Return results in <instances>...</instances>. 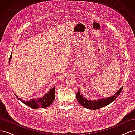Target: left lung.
<instances>
[{
    "label": "left lung",
    "mask_w": 135,
    "mask_h": 135,
    "mask_svg": "<svg viewBox=\"0 0 135 135\" xmlns=\"http://www.w3.org/2000/svg\"><path fill=\"white\" fill-rule=\"evenodd\" d=\"M123 87H122L119 91H118L115 95H113L112 97H108L107 99H100L99 100L97 101H91V100H88L87 99L84 98L82 96V94H81V92L79 91L78 89V91L76 93V99L78 101V103L82 105L83 107L92 110H96L99 109L103 107H105L109 104H110L113 101L116 99V98L120 95L122 89H123Z\"/></svg>",
    "instance_id": "1"
}]
</instances>
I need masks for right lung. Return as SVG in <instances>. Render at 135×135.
Wrapping results in <instances>:
<instances>
[{
	"label": "right lung",
	"instance_id": "1",
	"mask_svg": "<svg viewBox=\"0 0 135 135\" xmlns=\"http://www.w3.org/2000/svg\"><path fill=\"white\" fill-rule=\"evenodd\" d=\"M12 54H11L9 60V64L12 58ZM17 99L21 101L23 104H26L28 107L33 109L38 108H46L50 106L54 102L55 99V87L50 89L46 95H44L41 99H32L30 100H22L18 98L17 95H16Z\"/></svg>",
	"mask_w": 135,
	"mask_h": 135
}]
</instances>
